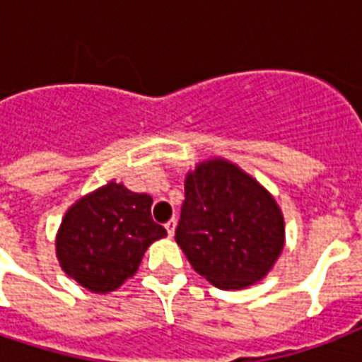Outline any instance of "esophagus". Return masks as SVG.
I'll return each mask as SVG.
<instances>
[{
  "label": "esophagus",
  "instance_id": "esophagus-1",
  "mask_svg": "<svg viewBox=\"0 0 362 362\" xmlns=\"http://www.w3.org/2000/svg\"><path fill=\"white\" fill-rule=\"evenodd\" d=\"M165 229H167V235H169V237H173V235H175V229H176V220L167 221V223H165Z\"/></svg>",
  "mask_w": 362,
  "mask_h": 362
}]
</instances>
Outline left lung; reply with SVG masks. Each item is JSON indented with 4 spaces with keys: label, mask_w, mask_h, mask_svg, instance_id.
Wrapping results in <instances>:
<instances>
[{
    "label": "left lung",
    "mask_w": 362,
    "mask_h": 362,
    "mask_svg": "<svg viewBox=\"0 0 362 362\" xmlns=\"http://www.w3.org/2000/svg\"><path fill=\"white\" fill-rule=\"evenodd\" d=\"M176 244L220 289H246L269 274L286 244L276 199L229 159L199 161L184 182Z\"/></svg>",
    "instance_id": "obj_1"
}]
</instances>
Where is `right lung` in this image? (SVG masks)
<instances>
[{
    "label": "right lung",
    "mask_w": 362,
    "mask_h": 362,
    "mask_svg": "<svg viewBox=\"0 0 362 362\" xmlns=\"http://www.w3.org/2000/svg\"><path fill=\"white\" fill-rule=\"evenodd\" d=\"M152 203L110 180L71 204L56 235L62 270L88 291L118 289L139 270L148 246L167 237L152 220Z\"/></svg>",
    "instance_id": "1"
}]
</instances>
